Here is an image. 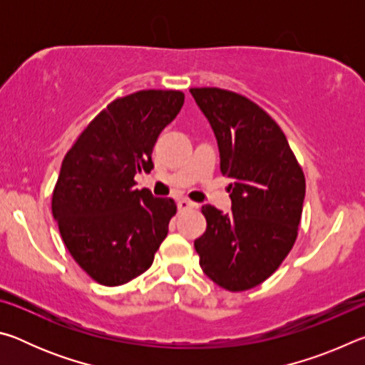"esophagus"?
Returning <instances> with one entry per match:
<instances>
[{
    "instance_id": "1",
    "label": "esophagus",
    "mask_w": 365,
    "mask_h": 365,
    "mask_svg": "<svg viewBox=\"0 0 365 365\" xmlns=\"http://www.w3.org/2000/svg\"><path fill=\"white\" fill-rule=\"evenodd\" d=\"M177 207H178V211H188V209L196 207V205L195 202H191L188 200H185V197H182V200L177 201Z\"/></svg>"
}]
</instances>
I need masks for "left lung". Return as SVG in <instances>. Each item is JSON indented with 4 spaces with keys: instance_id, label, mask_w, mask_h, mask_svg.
Segmentation results:
<instances>
[{
    "instance_id": "8db88e82",
    "label": "left lung",
    "mask_w": 365,
    "mask_h": 365,
    "mask_svg": "<svg viewBox=\"0 0 365 365\" xmlns=\"http://www.w3.org/2000/svg\"><path fill=\"white\" fill-rule=\"evenodd\" d=\"M211 123L220 172L232 180V212L201 207L207 228L195 240L205 274L228 292H245L280 267L298 237L306 178L277 122L243 95L191 88Z\"/></svg>"
}]
</instances>
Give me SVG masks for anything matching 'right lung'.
I'll use <instances>...</instances> for the list:
<instances>
[{"label":"right lung","mask_w":365,"mask_h":365,"mask_svg":"<svg viewBox=\"0 0 365 365\" xmlns=\"http://www.w3.org/2000/svg\"><path fill=\"white\" fill-rule=\"evenodd\" d=\"M185 95L141 90L103 109L64 156L51 209L76 262L95 282L119 287L151 267L177 212L172 197L135 190L153 169V148Z\"/></svg>","instance_id":"obj_1"}]
</instances>
